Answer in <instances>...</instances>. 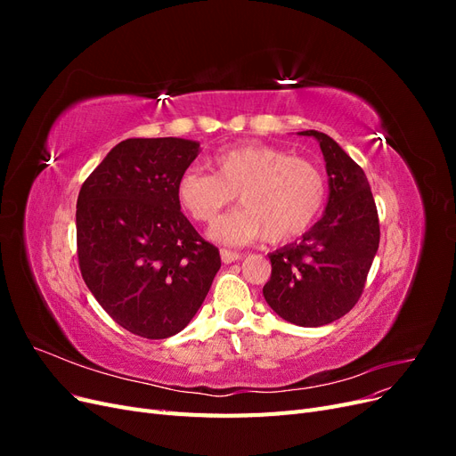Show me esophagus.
Returning a JSON list of instances; mask_svg holds the SVG:
<instances>
[{"label": "esophagus", "instance_id": "esophagus-1", "mask_svg": "<svg viewBox=\"0 0 456 456\" xmlns=\"http://www.w3.org/2000/svg\"><path fill=\"white\" fill-rule=\"evenodd\" d=\"M220 258H223L224 265H232V262H236L241 258L240 253L236 251H228V249H220Z\"/></svg>", "mask_w": 456, "mask_h": 456}]
</instances>
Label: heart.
Listing matches in <instances>:
<instances>
[{"label":"heart","instance_id":"obj_1","mask_svg":"<svg viewBox=\"0 0 456 456\" xmlns=\"http://www.w3.org/2000/svg\"><path fill=\"white\" fill-rule=\"evenodd\" d=\"M215 173L186 169L176 183L183 209L213 223L236 196L240 209L218 218L209 236L224 245H245L268 236L281 243L305 233L327 198L323 173L312 161L266 144H238L211 159Z\"/></svg>","mask_w":456,"mask_h":456}]
</instances>
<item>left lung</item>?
<instances>
[{"label":"left lung","instance_id":"1","mask_svg":"<svg viewBox=\"0 0 456 456\" xmlns=\"http://www.w3.org/2000/svg\"><path fill=\"white\" fill-rule=\"evenodd\" d=\"M320 142L329 176L323 216L302 238L270 253L272 275L262 289L285 322L322 327L360 300L379 251L377 205L363 169L338 142L320 131H300Z\"/></svg>","mask_w":456,"mask_h":456}]
</instances>
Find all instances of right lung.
<instances>
[{
	"mask_svg": "<svg viewBox=\"0 0 456 456\" xmlns=\"http://www.w3.org/2000/svg\"><path fill=\"white\" fill-rule=\"evenodd\" d=\"M176 136L127 139L108 151L77 196L84 281L112 320L144 338L190 323L220 268L215 245L181 213L176 183L200 154Z\"/></svg>",
	"mask_w": 456,
	"mask_h": 456,
	"instance_id": "1",
	"label": "right lung"
}]
</instances>
